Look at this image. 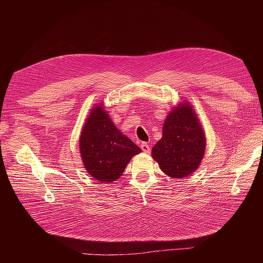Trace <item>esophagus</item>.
<instances>
[{
	"instance_id": "obj_1",
	"label": "esophagus",
	"mask_w": 263,
	"mask_h": 263,
	"mask_svg": "<svg viewBox=\"0 0 263 263\" xmlns=\"http://www.w3.org/2000/svg\"><path fill=\"white\" fill-rule=\"evenodd\" d=\"M140 148L142 149L144 153H149L150 151V146H149V144H147V142H141Z\"/></svg>"
}]
</instances>
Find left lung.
I'll use <instances>...</instances> for the list:
<instances>
[{
	"mask_svg": "<svg viewBox=\"0 0 263 263\" xmlns=\"http://www.w3.org/2000/svg\"><path fill=\"white\" fill-rule=\"evenodd\" d=\"M206 147L205 135L190 103L173 107L166 116L162 137L151 150L160 169L171 178L182 179L201 164Z\"/></svg>",
	"mask_w": 263,
	"mask_h": 263,
	"instance_id": "1",
	"label": "left lung"
}]
</instances>
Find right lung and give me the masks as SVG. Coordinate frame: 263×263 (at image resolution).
<instances>
[{
  "label": "right lung",
  "instance_id": "add662e5",
  "mask_svg": "<svg viewBox=\"0 0 263 263\" xmlns=\"http://www.w3.org/2000/svg\"><path fill=\"white\" fill-rule=\"evenodd\" d=\"M141 149L117 129L103 104L94 106L80 136L85 170L102 183L121 178L130 159Z\"/></svg>",
  "mask_w": 263,
  "mask_h": 263
}]
</instances>
